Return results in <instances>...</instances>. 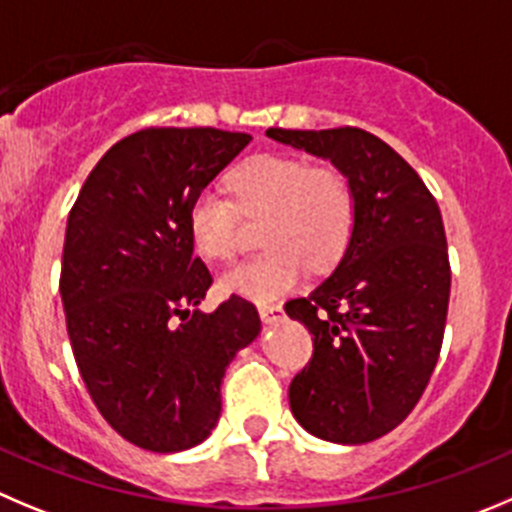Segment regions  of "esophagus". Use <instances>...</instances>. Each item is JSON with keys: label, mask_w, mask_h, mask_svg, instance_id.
<instances>
[{"label": "esophagus", "mask_w": 512, "mask_h": 512, "mask_svg": "<svg viewBox=\"0 0 512 512\" xmlns=\"http://www.w3.org/2000/svg\"><path fill=\"white\" fill-rule=\"evenodd\" d=\"M257 310H260V318L265 323H275L283 318V305L280 303H260Z\"/></svg>", "instance_id": "esophagus-1"}]
</instances>
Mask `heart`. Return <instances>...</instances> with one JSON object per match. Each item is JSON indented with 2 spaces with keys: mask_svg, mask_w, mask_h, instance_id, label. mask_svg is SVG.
<instances>
[{
  "mask_svg": "<svg viewBox=\"0 0 512 512\" xmlns=\"http://www.w3.org/2000/svg\"><path fill=\"white\" fill-rule=\"evenodd\" d=\"M232 197L199 191L189 207L191 242L209 260L229 262L242 250V214L265 219L262 242L270 250L234 267L222 280L229 293L272 300L290 293L308 265L326 270L346 252L356 227V189L338 166L260 154L229 174Z\"/></svg>",
  "mask_w": 512,
  "mask_h": 512,
  "instance_id": "1",
  "label": "heart"
}]
</instances>
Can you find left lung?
<instances>
[{
    "mask_svg": "<svg viewBox=\"0 0 512 512\" xmlns=\"http://www.w3.org/2000/svg\"><path fill=\"white\" fill-rule=\"evenodd\" d=\"M267 136L328 159L356 189V227L338 267L285 303L313 336V358L288 396L315 437L371 442L417 407L442 348L452 272L437 199L389 143L361 128Z\"/></svg>",
    "mask_w": 512,
    "mask_h": 512,
    "instance_id": "left-lung-1",
    "label": "left lung"
}]
</instances>
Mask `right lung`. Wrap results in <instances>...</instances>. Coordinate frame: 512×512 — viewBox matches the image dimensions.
<instances>
[{"mask_svg":"<svg viewBox=\"0 0 512 512\" xmlns=\"http://www.w3.org/2000/svg\"><path fill=\"white\" fill-rule=\"evenodd\" d=\"M252 141L219 128H143L95 164L68 217L60 295L70 346L103 419L141 450L204 442L224 371L260 333L250 300L199 303L189 207Z\"/></svg>","mask_w":512,"mask_h":512,"instance_id":"add662e5","label":"right lung"}]
</instances>
